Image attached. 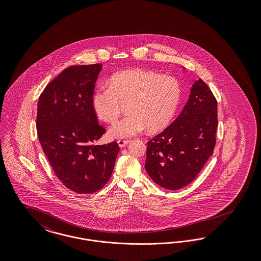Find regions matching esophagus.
<instances>
[{
	"mask_svg": "<svg viewBox=\"0 0 261 261\" xmlns=\"http://www.w3.org/2000/svg\"><path fill=\"white\" fill-rule=\"evenodd\" d=\"M129 142H130V140H122V139L117 140V143H118V145H119V147H120V148H123V147H125Z\"/></svg>",
	"mask_w": 261,
	"mask_h": 261,
	"instance_id": "esophagus-1",
	"label": "esophagus"
}]
</instances>
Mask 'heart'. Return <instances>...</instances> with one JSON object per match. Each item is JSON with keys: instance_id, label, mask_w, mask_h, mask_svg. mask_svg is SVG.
I'll return each mask as SVG.
<instances>
[{"instance_id": "1", "label": "heart", "mask_w": 261, "mask_h": 261, "mask_svg": "<svg viewBox=\"0 0 261 261\" xmlns=\"http://www.w3.org/2000/svg\"><path fill=\"white\" fill-rule=\"evenodd\" d=\"M181 99V86L172 76L131 69L117 72L109 80V87H99L93 94L92 106L99 119L114 123L124 111V119L112 126V138L134 136L146 128L156 132L173 118Z\"/></svg>"}]
</instances>
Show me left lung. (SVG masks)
<instances>
[{"label": "left lung", "mask_w": 261, "mask_h": 261, "mask_svg": "<svg viewBox=\"0 0 261 261\" xmlns=\"http://www.w3.org/2000/svg\"><path fill=\"white\" fill-rule=\"evenodd\" d=\"M217 127V100L199 79L181 114L147 143L145 167L149 177L171 191L190 184L213 153Z\"/></svg>", "instance_id": "obj_1"}]
</instances>
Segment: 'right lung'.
Wrapping results in <instances>:
<instances>
[{"mask_svg":"<svg viewBox=\"0 0 261 261\" xmlns=\"http://www.w3.org/2000/svg\"><path fill=\"white\" fill-rule=\"evenodd\" d=\"M101 64L73 65L44 89L38 101V139L54 172L67 189L92 194L112 176L117 142L96 144L106 133L92 106Z\"/></svg>","mask_w":261,"mask_h":261,"instance_id":"right-lung-1","label":"right lung"}]
</instances>
